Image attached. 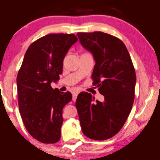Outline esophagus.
Returning a JSON list of instances; mask_svg holds the SVG:
<instances>
[{
    "instance_id": "1",
    "label": "esophagus",
    "mask_w": 160,
    "mask_h": 160,
    "mask_svg": "<svg viewBox=\"0 0 160 160\" xmlns=\"http://www.w3.org/2000/svg\"><path fill=\"white\" fill-rule=\"evenodd\" d=\"M79 92H80L77 91V92H75L73 93V98H72V100L74 101V102H75V101H76L77 97H78V95L79 94Z\"/></svg>"
}]
</instances>
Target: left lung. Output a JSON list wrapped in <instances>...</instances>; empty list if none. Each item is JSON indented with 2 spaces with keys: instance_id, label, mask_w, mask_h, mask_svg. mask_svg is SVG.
I'll return each instance as SVG.
<instances>
[{
  "instance_id": "1",
  "label": "left lung",
  "mask_w": 160,
  "mask_h": 160,
  "mask_svg": "<svg viewBox=\"0 0 160 160\" xmlns=\"http://www.w3.org/2000/svg\"><path fill=\"white\" fill-rule=\"evenodd\" d=\"M95 61L92 79L104 95L101 102L82 92L76 101L82 131L94 140H107L120 132L131 112L136 75L131 57L122 40L101 32L77 34Z\"/></svg>"
}]
</instances>
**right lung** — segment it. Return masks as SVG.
<instances>
[{
	"instance_id": "obj_1",
	"label": "right lung",
	"mask_w": 160,
	"mask_h": 160,
	"mask_svg": "<svg viewBox=\"0 0 160 160\" xmlns=\"http://www.w3.org/2000/svg\"><path fill=\"white\" fill-rule=\"evenodd\" d=\"M73 34H49L29 46L18 72L19 112L27 131L45 144H54L61 138L62 110L72 99L70 92L53 89L62 73L68 51L78 41Z\"/></svg>"
}]
</instances>
